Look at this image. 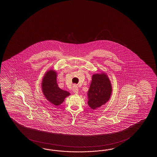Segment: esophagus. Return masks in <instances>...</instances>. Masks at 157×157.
<instances>
[{
  "label": "esophagus",
  "instance_id": "esophagus-1",
  "mask_svg": "<svg viewBox=\"0 0 157 157\" xmlns=\"http://www.w3.org/2000/svg\"><path fill=\"white\" fill-rule=\"evenodd\" d=\"M72 90H73L74 93H78V87L77 86V85H74V86H73V87H72Z\"/></svg>",
  "mask_w": 157,
  "mask_h": 157
}]
</instances>
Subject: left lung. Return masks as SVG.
<instances>
[{
  "label": "left lung",
  "mask_w": 157,
  "mask_h": 157,
  "mask_svg": "<svg viewBox=\"0 0 157 157\" xmlns=\"http://www.w3.org/2000/svg\"><path fill=\"white\" fill-rule=\"evenodd\" d=\"M112 91L111 82L106 74H94L87 92L88 105L92 109L104 105L109 100Z\"/></svg>",
  "instance_id": "obj_1"
}]
</instances>
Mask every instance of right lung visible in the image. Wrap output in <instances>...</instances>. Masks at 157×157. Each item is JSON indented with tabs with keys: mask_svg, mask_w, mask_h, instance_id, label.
I'll return each instance as SVG.
<instances>
[{
	"mask_svg": "<svg viewBox=\"0 0 157 157\" xmlns=\"http://www.w3.org/2000/svg\"><path fill=\"white\" fill-rule=\"evenodd\" d=\"M57 73L53 70L48 71L42 80L41 87L47 100L56 106L62 103L70 93L60 89L57 83Z\"/></svg>",
	"mask_w": 157,
	"mask_h": 157,
	"instance_id": "add662e5",
	"label": "right lung"
}]
</instances>
